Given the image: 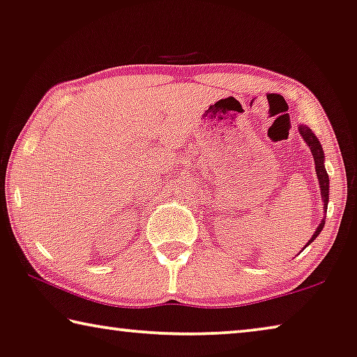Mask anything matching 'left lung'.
<instances>
[{
	"label": "left lung",
	"mask_w": 357,
	"mask_h": 357,
	"mask_svg": "<svg viewBox=\"0 0 357 357\" xmlns=\"http://www.w3.org/2000/svg\"><path fill=\"white\" fill-rule=\"evenodd\" d=\"M298 131H300V135H301L303 139H305L306 144L310 146L311 152H312V157H314L316 174H317V179H319V185H321V197H322V200H324V208H326V211H327V204H328V174L326 172V165H324V162H326V157H324L322 146H321V142H319V139L316 137L314 132H312L306 125L298 126ZM324 226H326V220L321 221V225L317 226L316 232L312 234V237L310 238V242H307L306 245H310V243L314 241V238L319 236V234H321V231L324 229Z\"/></svg>",
	"instance_id": "obj_1"
}]
</instances>
